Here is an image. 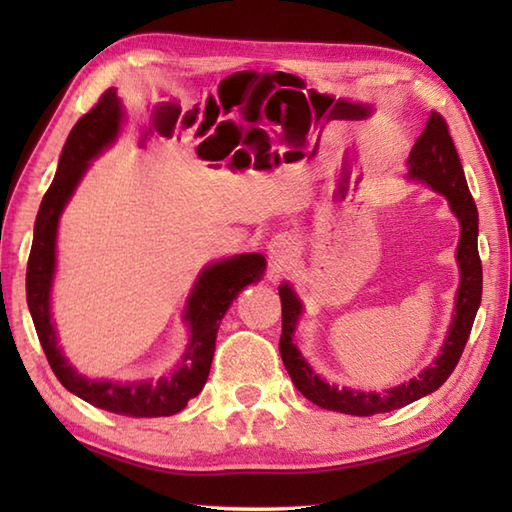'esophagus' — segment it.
<instances>
[{
    "mask_svg": "<svg viewBox=\"0 0 512 512\" xmlns=\"http://www.w3.org/2000/svg\"><path fill=\"white\" fill-rule=\"evenodd\" d=\"M297 255V246L295 239H292L288 233H279L268 242V257L273 268H288L292 262H295Z\"/></svg>",
    "mask_w": 512,
    "mask_h": 512,
    "instance_id": "esophagus-1",
    "label": "esophagus"
}]
</instances>
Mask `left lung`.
Segmentation results:
<instances>
[{"label":"left lung","instance_id":"1","mask_svg":"<svg viewBox=\"0 0 512 512\" xmlns=\"http://www.w3.org/2000/svg\"><path fill=\"white\" fill-rule=\"evenodd\" d=\"M409 176L424 180L433 189L447 195L451 211L458 215L462 233L458 244V264L462 270V281L455 297V317L451 330L438 358L424 372L409 380L407 385L387 389L385 394L374 391H354L330 387L312 372L310 365L303 361L299 350L292 345V332H295L297 317L301 314V303L288 284L279 286L281 297V339L279 352L292 383L314 405L330 411L350 413V416H374V413L394 411L409 405L422 396L436 391L458 365L469 341L477 308L482 301V259L477 253V209L473 195L466 184L462 162L455 151L449 125L438 112H431L427 127L422 129L420 138L409 154Z\"/></svg>","mask_w":512,"mask_h":512}]
</instances>
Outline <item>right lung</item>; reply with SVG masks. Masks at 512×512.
Returning <instances> with one entry per match:
<instances>
[{
    "instance_id": "right-lung-1",
    "label": "right lung",
    "mask_w": 512,
    "mask_h": 512,
    "mask_svg": "<svg viewBox=\"0 0 512 512\" xmlns=\"http://www.w3.org/2000/svg\"><path fill=\"white\" fill-rule=\"evenodd\" d=\"M121 118V101H118L116 90L110 88L103 92L99 103L88 114L79 118V123L72 127L68 140H65L57 176H54L50 189L43 195L37 213L35 237H32L26 270V299L32 321H35L39 343L43 352H46L54 376L59 378V383L65 389L94 407L121 413V416L160 418L182 411L193 396L200 394L206 378H209L215 352V336L224 312L242 292V288L253 284L264 273L266 259L257 253L237 255L233 259H224L220 264L209 266L200 275L198 286H195L193 295L189 297L187 312H184V319L191 325V343L182 358L180 369L171 378H162L154 385H118L110 383V380H101L99 383V380H90L76 374L59 352L57 336H54V328L50 323L54 239H57V224L65 202L70 200L83 171L88 169V162L116 138ZM209 138L198 145L200 158L224 160L233 151V147L215 145Z\"/></svg>"
}]
</instances>
